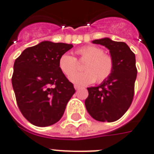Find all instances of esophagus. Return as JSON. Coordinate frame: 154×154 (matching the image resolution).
<instances>
[{"label":"esophagus","instance_id":"1","mask_svg":"<svg viewBox=\"0 0 154 154\" xmlns=\"http://www.w3.org/2000/svg\"><path fill=\"white\" fill-rule=\"evenodd\" d=\"M74 88H75V90H79V89H81V86L77 85H74Z\"/></svg>","mask_w":154,"mask_h":154}]
</instances>
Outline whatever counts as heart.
I'll return each instance as SVG.
<instances>
[{
	"label": "heart",
	"mask_w": 154,
	"mask_h": 154,
	"mask_svg": "<svg viewBox=\"0 0 154 154\" xmlns=\"http://www.w3.org/2000/svg\"><path fill=\"white\" fill-rule=\"evenodd\" d=\"M79 61H85L82 66L84 72L73 75L77 70V59L64 53L59 59L58 65L63 73L77 85L102 83L111 77L115 69V60L110 54L104 53L101 48L94 45L84 46L76 50Z\"/></svg>",
	"instance_id": "obj_1"
}]
</instances>
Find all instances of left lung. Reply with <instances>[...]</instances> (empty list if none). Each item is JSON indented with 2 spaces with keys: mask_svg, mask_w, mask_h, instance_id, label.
<instances>
[{
  "mask_svg": "<svg viewBox=\"0 0 154 154\" xmlns=\"http://www.w3.org/2000/svg\"><path fill=\"white\" fill-rule=\"evenodd\" d=\"M92 43L110 50L115 60V69L101 85L87 88L89 96L85 101V107L98 121H116L128 110L133 100L137 75L135 54L125 43L109 38L95 39Z\"/></svg>",
  "mask_w": 154,
  "mask_h": 154,
  "instance_id": "1",
  "label": "left lung"
}]
</instances>
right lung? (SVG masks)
<instances>
[{
	"mask_svg": "<svg viewBox=\"0 0 154 154\" xmlns=\"http://www.w3.org/2000/svg\"><path fill=\"white\" fill-rule=\"evenodd\" d=\"M72 47L43 41L25 49L15 60L12 85L17 104L22 116L35 126L58 122L74 94L72 83L58 65L60 56Z\"/></svg>",
	"mask_w": 154,
	"mask_h": 154,
	"instance_id": "right-lung-1",
	"label": "right lung"
}]
</instances>
